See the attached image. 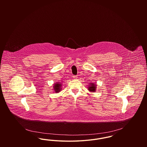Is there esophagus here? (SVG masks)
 <instances>
[{"label": "esophagus", "instance_id": "1", "mask_svg": "<svg viewBox=\"0 0 147 147\" xmlns=\"http://www.w3.org/2000/svg\"><path fill=\"white\" fill-rule=\"evenodd\" d=\"M73 78L74 79H77V78H78V77H77V76H73Z\"/></svg>", "mask_w": 147, "mask_h": 147}]
</instances>
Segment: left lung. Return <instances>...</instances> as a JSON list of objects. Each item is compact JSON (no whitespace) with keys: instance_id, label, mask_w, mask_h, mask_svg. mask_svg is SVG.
<instances>
[{"instance_id":"left-lung-1","label":"left lung","mask_w":147,"mask_h":147,"mask_svg":"<svg viewBox=\"0 0 147 147\" xmlns=\"http://www.w3.org/2000/svg\"><path fill=\"white\" fill-rule=\"evenodd\" d=\"M88 90L90 92H95L96 89V84L90 83L88 87Z\"/></svg>"}]
</instances>
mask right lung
I'll use <instances>...</instances> for the list:
<instances>
[{
    "label": "right lung",
    "instance_id": "obj_1",
    "mask_svg": "<svg viewBox=\"0 0 147 147\" xmlns=\"http://www.w3.org/2000/svg\"><path fill=\"white\" fill-rule=\"evenodd\" d=\"M62 85V83L60 82H57L56 83H55L53 86L54 92H55L56 93H58L61 91Z\"/></svg>",
    "mask_w": 147,
    "mask_h": 147
}]
</instances>
